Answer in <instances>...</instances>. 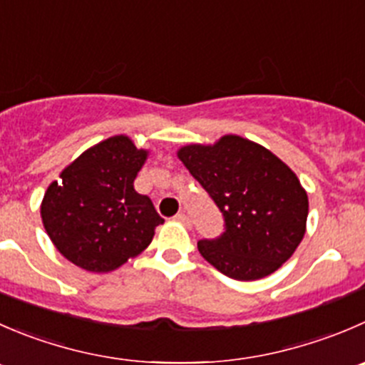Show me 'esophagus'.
Segmentation results:
<instances>
[{"mask_svg": "<svg viewBox=\"0 0 365 365\" xmlns=\"http://www.w3.org/2000/svg\"><path fill=\"white\" fill-rule=\"evenodd\" d=\"M175 219H176V221H178V222H182V225L190 226V217L185 214V212H180V214H176Z\"/></svg>", "mask_w": 365, "mask_h": 365, "instance_id": "34e87169", "label": "esophagus"}]
</instances>
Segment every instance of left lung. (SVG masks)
Here are the masks:
<instances>
[{"label": "left lung", "instance_id": "1", "mask_svg": "<svg viewBox=\"0 0 365 365\" xmlns=\"http://www.w3.org/2000/svg\"><path fill=\"white\" fill-rule=\"evenodd\" d=\"M176 157L225 215L215 240H200L201 257L226 277L260 280L280 269L307 232L309 196L296 173L246 137L187 144Z\"/></svg>", "mask_w": 365, "mask_h": 365}]
</instances>
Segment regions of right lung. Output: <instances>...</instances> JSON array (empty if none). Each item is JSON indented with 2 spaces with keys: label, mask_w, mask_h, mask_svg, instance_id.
Instances as JSON below:
<instances>
[{
  "label": "right lung",
  "mask_w": 365,
  "mask_h": 365,
  "mask_svg": "<svg viewBox=\"0 0 365 365\" xmlns=\"http://www.w3.org/2000/svg\"><path fill=\"white\" fill-rule=\"evenodd\" d=\"M150 150L128 135L94 144L46 189L41 217L58 253L91 272H110L143 253L164 222L133 189Z\"/></svg>",
  "instance_id": "obj_1"
}]
</instances>
